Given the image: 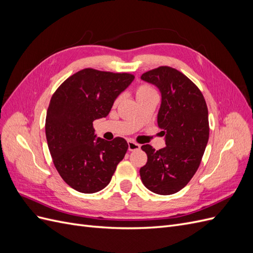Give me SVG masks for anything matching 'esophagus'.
<instances>
[{"mask_svg": "<svg viewBox=\"0 0 253 253\" xmlns=\"http://www.w3.org/2000/svg\"><path fill=\"white\" fill-rule=\"evenodd\" d=\"M127 144H128V151H135V150H139L140 149V144L136 143V142H134L132 140H128Z\"/></svg>", "mask_w": 253, "mask_h": 253, "instance_id": "obj_1", "label": "esophagus"}]
</instances>
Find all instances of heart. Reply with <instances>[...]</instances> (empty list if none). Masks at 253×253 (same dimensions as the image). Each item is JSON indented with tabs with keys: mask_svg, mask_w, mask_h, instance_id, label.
I'll list each match as a JSON object with an SVG mask.
<instances>
[{
	"mask_svg": "<svg viewBox=\"0 0 253 253\" xmlns=\"http://www.w3.org/2000/svg\"><path fill=\"white\" fill-rule=\"evenodd\" d=\"M135 94H136L137 100H139V99L149 97L151 95H155L156 91L152 86L147 85V84H141V85H139L138 87L136 88ZM117 102H118V99H116V101H115V103H117Z\"/></svg>",
	"mask_w": 253,
	"mask_h": 253,
	"instance_id": "1",
	"label": "heart"
}]
</instances>
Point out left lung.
Wrapping results in <instances>:
<instances>
[{
    "label": "left lung",
    "mask_w": 253,
    "mask_h": 253,
    "mask_svg": "<svg viewBox=\"0 0 253 253\" xmlns=\"http://www.w3.org/2000/svg\"><path fill=\"white\" fill-rule=\"evenodd\" d=\"M141 79L162 93L157 124L163 128L166 147L156 151L144 144L148 162L140 169L142 183L152 192H178L193 177L209 139L208 108L205 98L187 76L170 66L142 74Z\"/></svg>",
    "instance_id": "8db88e82"
}]
</instances>
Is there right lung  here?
<instances>
[{
  "instance_id": "obj_1",
  "label": "right lung",
  "mask_w": 253,
  "mask_h": 253,
  "mask_svg": "<svg viewBox=\"0 0 253 253\" xmlns=\"http://www.w3.org/2000/svg\"><path fill=\"white\" fill-rule=\"evenodd\" d=\"M127 73L84 68L53 93L45 120V134L58 173L81 193H95L109 185L127 151L121 137L96 138L93 121L109 115L121 91L134 80Z\"/></svg>"
}]
</instances>
